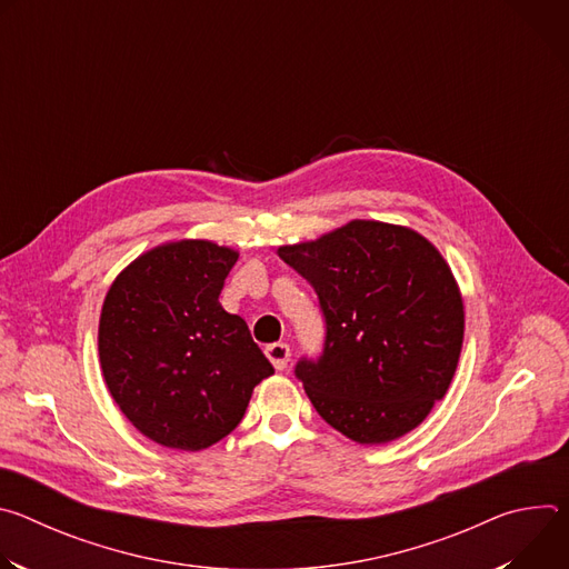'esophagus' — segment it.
<instances>
[{
  "mask_svg": "<svg viewBox=\"0 0 569 569\" xmlns=\"http://www.w3.org/2000/svg\"><path fill=\"white\" fill-rule=\"evenodd\" d=\"M266 356L274 365L277 371H283L288 367V360H290V347L286 342H274V345L266 347Z\"/></svg>",
  "mask_w": 569,
  "mask_h": 569,
  "instance_id": "1",
  "label": "esophagus"
}]
</instances>
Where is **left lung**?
<instances>
[{"label":"left lung","instance_id":"8db88e82","mask_svg":"<svg viewBox=\"0 0 569 569\" xmlns=\"http://www.w3.org/2000/svg\"><path fill=\"white\" fill-rule=\"evenodd\" d=\"M279 257L317 292L327 340L297 378L317 415L373 446L408 435L452 382L463 301L450 266L419 231L351 220Z\"/></svg>","mask_w":569,"mask_h":569}]
</instances>
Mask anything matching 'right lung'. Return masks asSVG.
Listing matches in <instances>:
<instances>
[{
  "label": "right lung",
  "mask_w": 569,
  "mask_h": 569,
  "mask_svg": "<svg viewBox=\"0 0 569 569\" xmlns=\"http://www.w3.org/2000/svg\"><path fill=\"white\" fill-rule=\"evenodd\" d=\"M238 252L211 240H173L137 257L110 286L99 319L106 385L150 441L204 450L248 410L274 373L242 317L218 297Z\"/></svg>",
  "instance_id": "add662e5"
}]
</instances>
